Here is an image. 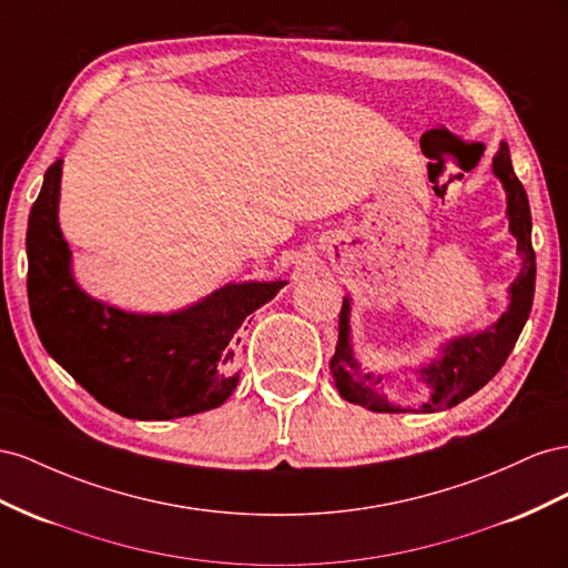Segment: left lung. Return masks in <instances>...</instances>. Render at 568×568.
I'll list each match as a JSON object with an SVG mask.
<instances>
[{"instance_id": "1", "label": "left lung", "mask_w": 568, "mask_h": 568, "mask_svg": "<svg viewBox=\"0 0 568 568\" xmlns=\"http://www.w3.org/2000/svg\"><path fill=\"white\" fill-rule=\"evenodd\" d=\"M493 171L507 190V216H509V231L518 242V254L524 258V268L518 273V278L511 283V304L509 310L501 314L497 323L483 333L466 335L452 339L443 347V356L420 368L418 374L430 387L433 395L430 402L420 404V412H440L449 409L455 404L464 402L478 393L480 387L488 383L497 371L505 366L507 356L511 354L518 335H521L530 306H532V293H536V252H532L530 242V206L526 190L518 181L507 142H501L499 152L493 159ZM339 335L335 354L331 356V374L337 385L339 395L347 402L359 404L371 412L381 414H399L409 412L395 407V404L387 402L383 395L376 393V385L383 383V378H374L368 374H362L359 364H356L352 345H349V300H343V310H339Z\"/></svg>"}]
</instances>
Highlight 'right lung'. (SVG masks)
Here are the masks:
<instances>
[{
  "instance_id": "add662e5",
  "label": "right lung",
  "mask_w": 568,
  "mask_h": 568,
  "mask_svg": "<svg viewBox=\"0 0 568 568\" xmlns=\"http://www.w3.org/2000/svg\"><path fill=\"white\" fill-rule=\"evenodd\" d=\"M59 181L61 159L44 173L26 235L30 316L44 349L125 418L166 420L221 407L240 381L231 371L240 326L285 283L225 285L169 316L113 310L73 281L57 219Z\"/></svg>"
}]
</instances>
